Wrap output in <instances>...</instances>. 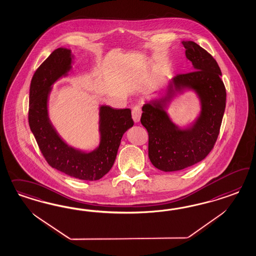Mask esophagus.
I'll use <instances>...</instances> for the list:
<instances>
[{
  "label": "esophagus",
  "mask_w": 256,
  "mask_h": 256,
  "mask_svg": "<svg viewBox=\"0 0 256 256\" xmlns=\"http://www.w3.org/2000/svg\"><path fill=\"white\" fill-rule=\"evenodd\" d=\"M142 116V108L139 105H136L132 108V118L135 123H138Z\"/></svg>",
  "instance_id": "obj_1"
}]
</instances>
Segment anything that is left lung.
<instances>
[{
    "instance_id": "1",
    "label": "left lung",
    "mask_w": 256,
    "mask_h": 256,
    "mask_svg": "<svg viewBox=\"0 0 256 256\" xmlns=\"http://www.w3.org/2000/svg\"><path fill=\"white\" fill-rule=\"evenodd\" d=\"M182 44L194 71L172 78L166 96L146 102L142 108L140 123L149 136V160L163 172L186 169L210 154L220 133L226 104V90L216 60L194 41H182ZM186 88L196 93L202 110L192 124L182 129L171 121L166 108L176 92Z\"/></svg>"
}]
</instances>
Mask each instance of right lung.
I'll return each instance as SVG.
<instances>
[{
    "label": "right lung",
    "mask_w": 256,
    "mask_h": 256,
    "mask_svg": "<svg viewBox=\"0 0 256 256\" xmlns=\"http://www.w3.org/2000/svg\"><path fill=\"white\" fill-rule=\"evenodd\" d=\"M73 55L58 48L34 72L30 86L29 126L41 153L52 168L74 178L94 181L112 169L124 132L133 126L130 108L100 107V146L86 152L68 146L56 132L48 112L52 86L68 75Z\"/></svg>",
    "instance_id": "right-lung-1"
}]
</instances>
